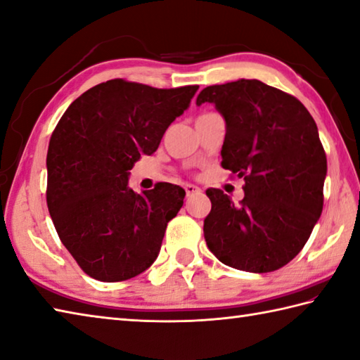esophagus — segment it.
<instances>
[{
  "instance_id": "obj_1",
  "label": "esophagus",
  "mask_w": 360,
  "mask_h": 360,
  "mask_svg": "<svg viewBox=\"0 0 360 360\" xmlns=\"http://www.w3.org/2000/svg\"><path fill=\"white\" fill-rule=\"evenodd\" d=\"M186 192H187V195L200 193V192H201V188H198L196 186H192V184H187V186H186Z\"/></svg>"
}]
</instances>
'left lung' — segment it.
I'll return each instance as SVG.
<instances>
[{
    "instance_id": "8db88e82",
    "label": "left lung",
    "mask_w": 360,
    "mask_h": 360,
    "mask_svg": "<svg viewBox=\"0 0 360 360\" xmlns=\"http://www.w3.org/2000/svg\"><path fill=\"white\" fill-rule=\"evenodd\" d=\"M202 103H214L226 122L221 167L245 179L238 204L220 188L206 190L207 248L232 269L279 270L323 210L328 162L314 118L297 98L257 79L209 86L196 98Z\"/></svg>"
}]
</instances>
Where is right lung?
<instances>
[{
	"label": "right lung",
	"instance_id": "1",
	"mask_svg": "<svg viewBox=\"0 0 360 360\" xmlns=\"http://www.w3.org/2000/svg\"><path fill=\"white\" fill-rule=\"evenodd\" d=\"M196 90L110 79L84 91L59 120L46 154V204L60 242L90 278L118 283L156 260L186 190L159 182L136 193L128 176Z\"/></svg>",
	"mask_w": 360,
	"mask_h": 360
}]
</instances>
